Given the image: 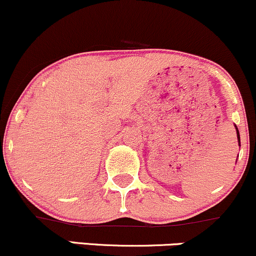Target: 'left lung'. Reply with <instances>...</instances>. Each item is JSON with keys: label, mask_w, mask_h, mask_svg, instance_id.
<instances>
[{"label": "left lung", "mask_w": 256, "mask_h": 256, "mask_svg": "<svg viewBox=\"0 0 256 256\" xmlns=\"http://www.w3.org/2000/svg\"><path fill=\"white\" fill-rule=\"evenodd\" d=\"M236 127V130H237V139H238V142H240V132H238L237 129V126H234Z\"/></svg>", "instance_id": "left-lung-1"}]
</instances>
